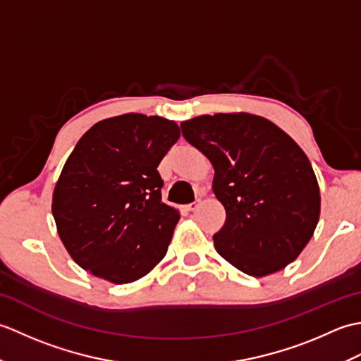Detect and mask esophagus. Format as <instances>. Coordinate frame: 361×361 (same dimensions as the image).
<instances>
[{
	"mask_svg": "<svg viewBox=\"0 0 361 361\" xmlns=\"http://www.w3.org/2000/svg\"><path fill=\"white\" fill-rule=\"evenodd\" d=\"M198 206H200V204H198V202H194V203H189V204L186 206V209H188L189 212H194V211H197V209H198Z\"/></svg>",
	"mask_w": 361,
	"mask_h": 361,
	"instance_id": "34e87169",
	"label": "esophagus"
}]
</instances>
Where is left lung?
<instances>
[{
    "mask_svg": "<svg viewBox=\"0 0 361 361\" xmlns=\"http://www.w3.org/2000/svg\"><path fill=\"white\" fill-rule=\"evenodd\" d=\"M181 130L216 172L212 190L226 211L214 234L219 255L255 278L293 262L315 233L321 209L302 149L271 121L250 113L204 114L181 122Z\"/></svg>",
    "mask_w": 361,
    "mask_h": 361,
    "instance_id": "1",
    "label": "left lung"
}]
</instances>
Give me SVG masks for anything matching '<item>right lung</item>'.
Instances as JSON below:
<instances>
[{
    "instance_id": "add662e5",
    "label": "right lung",
    "mask_w": 361,
    "mask_h": 361,
    "mask_svg": "<svg viewBox=\"0 0 361 361\" xmlns=\"http://www.w3.org/2000/svg\"><path fill=\"white\" fill-rule=\"evenodd\" d=\"M178 137L173 121L127 113L97 122L75 144L54 188L52 216L83 270L128 283L166 256L180 212L161 200L157 167Z\"/></svg>"
}]
</instances>
